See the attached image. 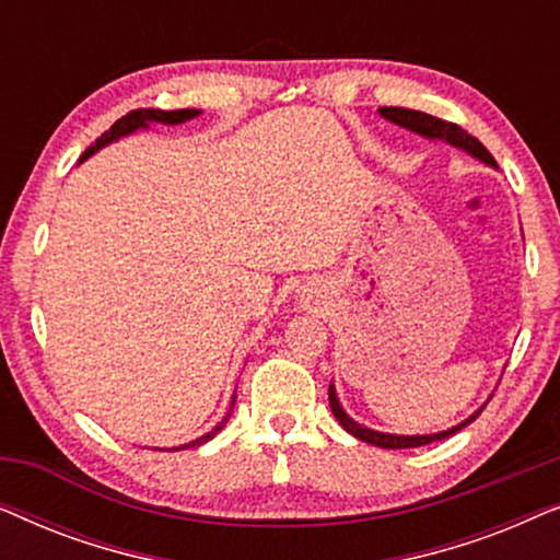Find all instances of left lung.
Masks as SVG:
<instances>
[{"label":"left lung","instance_id":"left-lung-1","mask_svg":"<svg viewBox=\"0 0 560 560\" xmlns=\"http://www.w3.org/2000/svg\"><path fill=\"white\" fill-rule=\"evenodd\" d=\"M380 114L389 121H395V125H400L405 129H410V132H418L428 137V140H446L451 144H456V148H462L466 152H471L474 158H479L481 163L497 167L494 158L489 155V150L481 144L477 137H471L466 129H462L454 121H446V119H439L433 117V114H425V112H416V109H402V106H382ZM328 405H331V412L336 416V420L343 425V431L354 435V439L364 441V443H372V446H380V448H418V446H425V443H433V441H441V439H448V435H454L456 431H462L471 423V420H477L479 412H474L469 420H464L462 425H454L451 431H443V433H433V435H389V433H377V431H370V428H362L359 423H354L347 412L341 410L339 400H336V389L334 385H328Z\"/></svg>","mask_w":560,"mask_h":560}]
</instances>
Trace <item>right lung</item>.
Returning a JSON list of instances; mask_svg holds the SVG:
<instances>
[{
  "label": "right lung",
  "instance_id": "add662e5",
  "mask_svg": "<svg viewBox=\"0 0 560 560\" xmlns=\"http://www.w3.org/2000/svg\"><path fill=\"white\" fill-rule=\"evenodd\" d=\"M196 114H198V109H175V112H163V109H135V112L125 114V117H121V119L114 121V125H112L109 129H106V132H104L102 137H98V140H96L94 144H91V148H89L86 152H83L81 160H86L89 155H94V152H96L98 148H104V144H109V142H114V140H119V137L135 132V129L148 127L150 121H163V125H180V121L194 119ZM81 160H79V163H81ZM234 400H236V397H234ZM234 400H232V408H234ZM226 418H229V416H226ZM226 418H224V423H226ZM224 423H221V425H224ZM221 425L213 428L211 433H206L203 439L188 443V446H201V443L211 441L213 435H217V433L221 431ZM188 446H183V448H188Z\"/></svg>",
  "mask_w": 560,
  "mask_h": 560
}]
</instances>
